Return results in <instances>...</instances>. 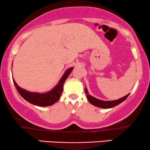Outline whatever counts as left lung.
Segmentation results:
<instances>
[{
	"mask_svg": "<svg viewBox=\"0 0 150 150\" xmlns=\"http://www.w3.org/2000/svg\"><path fill=\"white\" fill-rule=\"evenodd\" d=\"M85 93L86 95H87V98L90 103L93 104L94 106H98V107H100V108H110L114 107V106L118 105V104L122 103V102H124L129 96V94H128V95H126V96H124V97L120 98V99L112 100V101H103V100H98L97 98H94L93 96H90L89 94H88V91L87 89H85Z\"/></svg>",
	"mask_w": 150,
	"mask_h": 150,
	"instance_id": "left-lung-1",
	"label": "left lung"
}]
</instances>
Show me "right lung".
<instances>
[{
	"label": "right lung",
	"mask_w": 150,
	"mask_h": 150,
	"mask_svg": "<svg viewBox=\"0 0 150 150\" xmlns=\"http://www.w3.org/2000/svg\"><path fill=\"white\" fill-rule=\"evenodd\" d=\"M73 67H70L67 69L64 74L61 78L60 81L59 82L58 85L55 86L51 91L46 92L44 93H39L35 92H29L26 91L18 86L15 81H13V83L15 85L16 89L18 90V93L20 96L26 100V101L30 102V104L38 106H48L52 105L55 102H57L60 98V96L63 92V84L64 82L71 71H72Z\"/></svg>",
	"instance_id": "add662e5"
}]
</instances>
